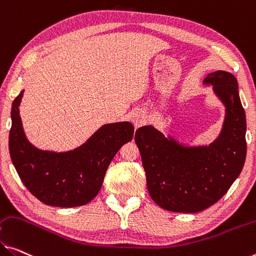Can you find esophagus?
Masks as SVG:
<instances>
[{"label":"esophagus","instance_id":"obj_1","mask_svg":"<svg viewBox=\"0 0 256 256\" xmlns=\"http://www.w3.org/2000/svg\"><path fill=\"white\" fill-rule=\"evenodd\" d=\"M145 121V119H144V116H132V122L135 124V126L136 127H138V126H140L142 124H143Z\"/></svg>","mask_w":256,"mask_h":256}]
</instances>
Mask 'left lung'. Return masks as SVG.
Instances as JSON below:
<instances>
[{
    "mask_svg": "<svg viewBox=\"0 0 256 256\" xmlns=\"http://www.w3.org/2000/svg\"><path fill=\"white\" fill-rule=\"evenodd\" d=\"M212 84L226 105L218 138L208 146L186 148L166 138L152 126L136 130L148 194L156 205L176 213H198L226 194L242 172L246 158V116L238 82L224 70L210 73Z\"/></svg>",
    "mask_w": 256,
    "mask_h": 256,
    "instance_id": "8db88e82",
    "label": "left lung"
}]
</instances>
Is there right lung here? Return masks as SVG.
Returning <instances> with one entry per match:
<instances>
[{
	"instance_id": "obj_1",
	"label": "right lung",
	"mask_w": 256,
	"mask_h": 256,
	"mask_svg": "<svg viewBox=\"0 0 256 256\" xmlns=\"http://www.w3.org/2000/svg\"><path fill=\"white\" fill-rule=\"evenodd\" d=\"M24 92L14 98L11 108L9 151L24 186L46 205L76 207L95 198L105 172L116 153L132 140L130 122L102 127L76 150L65 153L41 151L27 140L22 130L19 103Z\"/></svg>"
}]
</instances>
